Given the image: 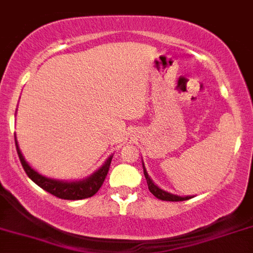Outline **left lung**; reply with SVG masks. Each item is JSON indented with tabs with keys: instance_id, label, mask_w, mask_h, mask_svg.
<instances>
[{
	"instance_id": "left-lung-1",
	"label": "left lung",
	"mask_w": 253,
	"mask_h": 253,
	"mask_svg": "<svg viewBox=\"0 0 253 253\" xmlns=\"http://www.w3.org/2000/svg\"><path fill=\"white\" fill-rule=\"evenodd\" d=\"M144 175H145V179H147V183H148V188H149V191L152 192L153 196L157 197L158 199L167 201V202H182V201H187V199L192 198V197L174 196V194H170V193H168V192L162 191L161 188H158V187H157V185L152 182V179H150L149 175H148L145 168H144Z\"/></svg>"
}]
</instances>
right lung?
I'll use <instances>...</instances> for the list:
<instances>
[{
    "label": "right lung",
    "mask_w": 253,
    "mask_h": 253,
    "mask_svg": "<svg viewBox=\"0 0 253 253\" xmlns=\"http://www.w3.org/2000/svg\"><path fill=\"white\" fill-rule=\"evenodd\" d=\"M16 150H17L18 158H20L21 164L24 167L25 172L29 175L30 179L34 180L39 187L43 189V191L48 192L52 196L57 197V198L61 199H70V201H78V199H85L89 198V197L94 196L96 192L100 189V187L103 185L104 180H105L106 174L109 172V168H110L111 158L108 159L105 162L103 167H101L99 170L94 173L92 175H90L89 178L84 180H80V182H60V180H54L50 179V178L42 177L41 174H39L37 172H35L34 169L26 163L25 158L22 157L20 152V148H18L17 142H16Z\"/></svg>",
    "instance_id": "obj_1"
}]
</instances>
